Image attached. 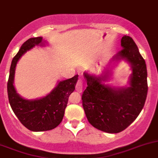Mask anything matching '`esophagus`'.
Segmentation results:
<instances>
[{
	"label": "esophagus",
	"instance_id": "esophagus-1",
	"mask_svg": "<svg viewBox=\"0 0 158 158\" xmlns=\"http://www.w3.org/2000/svg\"><path fill=\"white\" fill-rule=\"evenodd\" d=\"M76 90H77L79 93H82V89H83V85H82V81L80 80V79L78 81L77 84H76Z\"/></svg>",
	"mask_w": 158,
	"mask_h": 158
}]
</instances>
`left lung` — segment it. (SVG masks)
<instances>
[{
  "instance_id": "1",
  "label": "left lung",
  "mask_w": 158,
  "mask_h": 158,
  "mask_svg": "<svg viewBox=\"0 0 158 158\" xmlns=\"http://www.w3.org/2000/svg\"><path fill=\"white\" fill-rule=\"evenodd\" d=\"M123 49L109 60L108 65L101 74L83 72L87 87L82 94V106L89 123L96 129L108 133H118L135 120L141 112L147 95V71L133 40L123 36ZM122 60L131 66L132 73L129 87L107 84L113 74L112 69Z\"/></svg>"
}]
</instances>
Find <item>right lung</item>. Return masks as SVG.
<instances>
[{"label":"right lung","mask_w":158,"mask_h":158,"mask_svg":"<svg viewBox=\"0 0 158 158\" xmlns=\"http://www.w3.org/2000/svg\"><path fill=\"white\" fill-rule=\"evenodd\" d=\"M48 41L43 37L30 38L22 45L11 61L8 82V95L15 114L25 127L32 132L51 130L62 121L70 94L75 90L78 75L71 79L57 81L55 87L46 96L29 100L19 95L14 85L17 63L23 54L35 46L45 47Z\"/></svg>","instance_id":"obj_1"}]
</instances>
